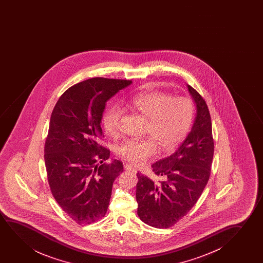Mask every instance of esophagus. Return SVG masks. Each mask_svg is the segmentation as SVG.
Here are the masks:
<instances>
[{
    "label": "esophagus",
    "mask_w": 263,
    "mask_h": 263,
    "mask_svg": "<svg viewBox=\"0 0 263 263\" xmlns=\"http://www.w3.org/2000/svg\"><path fill=\"white\" fill-rule=\"evenodd\" d=\"M124 169H125V171H126V172H133V173L137 172V169L134 168L133 166L130 165L128 163H125V164H124Z\"/></svg>",
    "instance_id": "obj_1"
}]
</instances>
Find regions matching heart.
Segmentation results:
<instances>
[{"label":"heart","instance_id":"b5f03b06","mask_svg":"<svg viewBox=\"0 0 263 263\" xmlns=\"http://www.w3.org/2000/svg\"><path fill=\"white\" fill-rule=\"evenodd\" d=\"M127 107L146 119L144 139H128L119 144L117 154L127 162L140 164L157 151H171L183 140L190 131L193 116V104L187 98L173 97L170 94L153 91L139 94ZM122 108L113 105L105 111L102 126L106 133L116 137L119 133Z\"/></svg>","mask_w":263,"mask_h":263}]
</instances>
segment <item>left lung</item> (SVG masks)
<instances>
[{
    "label": "left lung",
    "mask_w": 263,
    "mask_h": 263,
    "mask_svg": "<svg viewBox=\"0 0 263 263\" xmlns=\"http://www.w3.org/2000/svg\"><path fill=\"white\" fill-rule=\"evenodd\" d=\"M196 105L190 133L173 154L152 164L155 182L137 173V215L150 227L169 228L187 215L209 181L214 155L212 123L205 100L187 84Z\"/></svg>",
    "instance_id": "8db88e82"
}]
</instances>
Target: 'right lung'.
I'll use <instances>...</instances> for the list:
<instances>
[{"label":"right lung","instance_id":"right-lung-1","mask_svg":"<svg viewBox=\"0 0 263 263\" xmlns=\"http://www.w3.org/2000/svg\"><path fill=\"white\" fill-rule=\"evenodd\" d=\"M131 81L96 77L70 87L51 114L45 144V164L51 192L76 223H90L105 216L116 178L123 163L109 158L99 144L107 101Z\"/></svg>","mask_w":263,"mask_h":263}]
</instances>
